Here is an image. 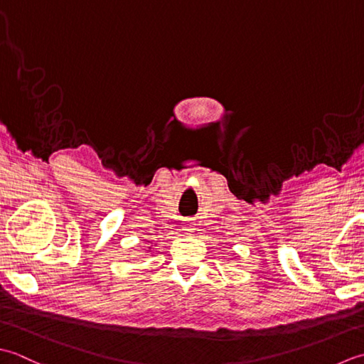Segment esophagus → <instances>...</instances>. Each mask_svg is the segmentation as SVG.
Listing matches in <instances>:
<instances>
[{
  "instance_id": "obj_1",
  "label": "esophagus",
  "mask_w": 364,
  "mask_h": 364,
  "mask_svg": "<svg viewBox=\"0 0 364 364\" xmlns=\"http://www.w3.org/2000/svg\"><path fill=\"white\" fill-rule=\"evenodd\" d=\"M183 228H185V231H188V232H191L193 229H195V225L191 223V221H185V225H183Z\"/></svg>"
}]
</instances>
